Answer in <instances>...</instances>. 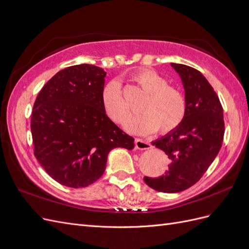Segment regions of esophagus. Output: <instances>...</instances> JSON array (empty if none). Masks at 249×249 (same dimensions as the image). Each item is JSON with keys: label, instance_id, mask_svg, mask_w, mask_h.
<instances>
[{"label": "esophagus", "instance_id": "obj_1", "mask_svg": "<svg viewBox=\"0 0 249 249\" xmlns=\"http://www.w3.org/2000/svg\"><path fill=\"white\" fill-rule=\"evenodd\" d=\"M136 147H137L138 149L143 150V149H148V148H150V147H152V145H150V143L147 142L146 140L137 138V139H136Z\"/></svg>", "mask_w": 249, "mask_h": 249}]
</instances>
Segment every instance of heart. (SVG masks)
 Returning a JSON list of instances; mask_svg holds the SVG:
<instances>
[{
  "instance_id": "b5f03b06",
  "label": "heart",
  "mask_w": 249,
  "mask_h": 249,
  "mask_svg": "<svg viewBox=\"0 0 249 249\" xmlns=\"http://www.w3.org/2000/svg\"><path fill=\"white\" fill-rule=\"evenodd\" d=\"M134 81L146 92L140 114L125 122V129L137 134H149L157 130L166 134L183 123L187 112L185 94L178 87L168 85V81L153 70H142L134 76ZM102 105L106 114L117 124H123L130 114L129 102L124 95L120 82L116 79L105 85Z\"/></svg>"
}]
</instances>
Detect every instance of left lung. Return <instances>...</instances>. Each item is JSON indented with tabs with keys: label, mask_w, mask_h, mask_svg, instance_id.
I'll return each mask as SVG.
<instances>
[{
	"label": "left lung",
	"mask_w": 249,
	"mask_h": 249,
	"mask_svg": "<svg viewBox=\"0 0 249 249\" xmlns=\"http://www.w3.org/2000/svg\"><path fill=\"white\" fill-rule=\"evenodd\" d=\"M171 66L185 89L186 116L177 129L152 142L168 156V170L159 178H143L147 186L164 193L184 191L197 183L219 153L224 135L223 109L208 80L193 67Z\"/></svg>",
	"instance_id": "1"
}]
</instances>
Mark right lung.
<instances>
[{"mask_svg":"<svg viewBox=\"0 0 249 249\" xmlns=\"http://www.w3.org/2000/svg\"><path fill=\"white\" fill-rule=\"evenodd\" d=\"M106 71L80 64L58 71L36 97L31 116L34 155L56 182L82 188L106 169L110 150L134 148V138L102 105Z\"/></svg>","mask_w":249,"mask_h":249,"instance_id":"right-lung-1","label":"right lung"}]
</instances>
